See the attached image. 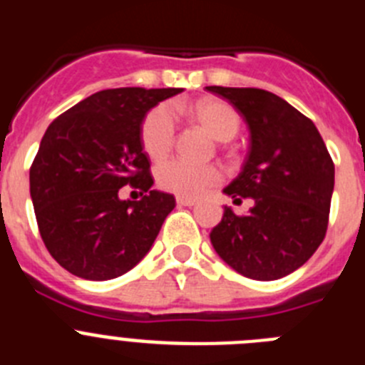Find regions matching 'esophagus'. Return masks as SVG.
<instances>
[{"label":"esophagus","mask_w":365,"mask_h":365,"mask_svg":"<svg viewBox=\"0 0 365 365\" xmlns=\"http://www.w3.org/2000/svg\"><path fill=\"white\" fill-rule=\"evenodd\" d=\"M177 205L179 206H195L197 201L195 199H190V197H177Z\"/></svg>","instance_id":"esophagus-1"}]
</instances>
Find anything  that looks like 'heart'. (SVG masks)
<instances>
[{"label": "heart", "instance_id": "1", "mask_svg": "<svg viewBox=\"0 0 365 365\" xmlns=\"http://www.w3.org/2000/svg\"><path fill=\"white\" fill-rule=\"evenodd\" d=\"M192 117L205 128L215 140L228 143L240 131V115L230 104L217 98H202L190 108ZM143 148L151 159H164L175 140V111L172 106L160 104L151 109L140 130ZM222 173L215 166H199L186 160L164 163L157 172L160 188L177 193L180 197H199L212 186L219 185Z\"/></svg>", "mask_w": 365, "mask_h": 365}]
</instances>
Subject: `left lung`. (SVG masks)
Wrapping results in <instances>:
<instances>
[{
    "mask_svg": "<svg viewBox=\"0 0 365 365\" xmlns=\"http://www.w3.org/2000/svg\"><path fill=\"white\" fill-rule=\"evenodd\" d=\"M227 98L250 131L241 173L222 192L252 199L247 215L225 206L210 232L215 252L235 272L272 282L294 272L324 241L334 188V164L311 118L256 87L208 86Z\"/></svg>",
    "mask_w": 365,
    "mask_h": 365,
    "instance_id": "1",
    "label": "left lung"
}]
</instances>
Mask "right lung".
Wrapping results in <instances>:
<instances>
[{"instance_id":"1","label":"right lung","mask_w":365,"mask_h":365,"mask_svg":"<svg viewBox=\"0 0 365 365\" xmlns=\"http://www.w3.org/2000/svg\"><path fill=\"white\" fill-rule=\"evenodd\" d=\"M182 89L118 87L87 96L45 131L31 166V199L51 256L71 274L106 282L150 252L175 197L151 190L140 130L151 108ZM143 189L140 202L118 190Z\"/></svg>"}]
</instances>
